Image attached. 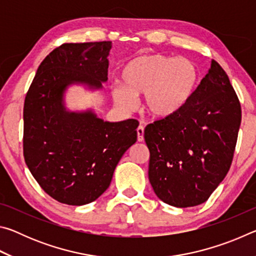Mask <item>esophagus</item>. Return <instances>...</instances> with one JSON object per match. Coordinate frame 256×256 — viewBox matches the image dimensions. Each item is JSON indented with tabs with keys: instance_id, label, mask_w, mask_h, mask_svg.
I'll list each match as a JSON object with an SVG mask.
<instances>
[{
	"instance_id": "1",
	"label": "esophagus",
	"mask_w": 256,
	"mask_h": 256,
	"mask_svg": "<svg viewBox=\"0 0 256 256\" xmlns=\"http://www.w3.org/2000/svg\"><path fill=\"white\" fill-rule=\"evenodd\" d=\"M136 133H138V142H142L144 141V126H138V128H136Z\"/></svg>"
}]
</instances>
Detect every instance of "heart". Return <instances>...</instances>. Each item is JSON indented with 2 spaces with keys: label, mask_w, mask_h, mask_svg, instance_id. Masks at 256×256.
<instances>
[{
  "label": "heart",
  "mask_w": 256,
  "mask_h": 256,
  "mask_svg": "<svg viewBox=\"0 0 256 256\" xmlns=\"http://www.w3.org/2000/svg\"><path fill=\"white\" fill-rule=\"evenodd\" d=\"M122 84L114 86L112 96L125 110L136 106L144 94V108L157 120H168L184 110L200 81L193 60L160 53L142 54L128 60L120 71Z\"/></svg>",
  "instance_id": "heart-1"
}]
</instances>
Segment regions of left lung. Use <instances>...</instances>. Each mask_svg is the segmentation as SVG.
Listing matches in <instances>:
<instances>
[{
    "label": "left lung",
    "instance_id": "left-lung-1",
    "mask_svg": "<svg viewBox=\"0 0 256 256\" xmlns=\"http://www.w3.org/2000/svg\"><path fill=\"white\" fill-rule=\"evenodd\" d=\"M180 114L144 130L149 180L156 196L177 208L206 202L230 168L242 120L229 78L212 60Z\"/></svg>",
    "mask_w": 256,
    "mask_h": 256
}]
</instances>
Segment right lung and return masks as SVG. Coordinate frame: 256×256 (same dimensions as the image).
Wrapping results in <instances>:
<instances>
[{
  "label": "right lung",
  "instance_id": "1",
  "mask_svg": "<svg viewBox=\"0 0 256 256\" xmlns=\"http://www.w3.org/2000/svg\"><path fill=\"white\" fill-rule=\"evenodd\" d=\"M110 50L112 42L60 45L38 66L24 99V162L40 188L68 206L97 200L136 142V120L107 122L92 108L66 107L71 86L102 89Z\"/></svg>",
  "mask_w": 256,
  "mask_h": 256
}]
</instances>
